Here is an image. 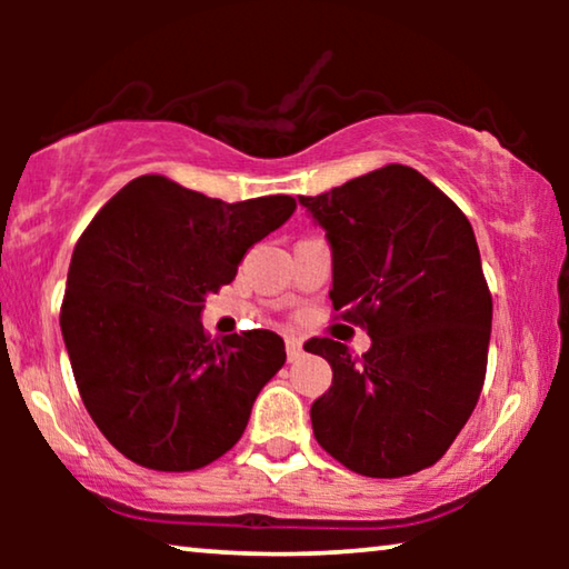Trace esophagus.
Returning <instances> with one entry per match:
<instances>
[{"label": "esophagus", "mask_w": 569, "mask_h": 569, "mask_svg": "<svg viewBox=\"0 0 569 569\" xmlns=\"http://www.w3.org/2000/svg\"><path fill=\"white\" fill-rule=\"evenodd\" d=\"M284 349H287V360H290V362L300 360V357H302V345H300L298 339H287L284 341Z\"/></svg>", "instance_id": "esophagus-1"}]
</instances>
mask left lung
<instances>
[{"label": "left lung", "instance_id": "1", "mask_svg": "<svg viewBox=\"0 0 569 569\" xmlns=\"http://www.w3.org/2000/svg\"><path fill=\"white\" fill-rule=\"evenodd\" d=\"M300 204L329 238L333 310L372 339L362 357L306 341L333 370L310 407L318 446L362 477L422 471L469 422L487 376L492 295L471 222L399 162Z\"/></svg>", "mask_w": 569, "mask_h": 569}]
</instances>
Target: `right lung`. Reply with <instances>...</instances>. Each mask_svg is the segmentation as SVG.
<instances>
[{"label":"right lung","instance_id":"right-lung-1","mask_svg":"<svg viewBox=\"0 0 569 569\" xmlns=\"http://www.w3.org/2000/svg\"><path fill=\"white\" fill-rule=\"evenodd\" d=\"M295 207L284 193L228 204L139 176L77 240L61 333L84 409L129 461L193 471L240 440L284 341L267 329L209 339L201 308Z\"/></svg>","mask_w":569,"mask_h":569}]
</instances>
